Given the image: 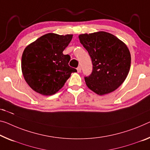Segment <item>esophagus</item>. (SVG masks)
Returning <instances> with one entry per match:
<instances>
[{"label": "esophagus", "instance_id": "1", "mask_svg": "<svg viewBox=\"0 0 150 150\" xmlns=\"http://www.w3.org/2000/svg\"><path fill=\"white\" fill-rule=\"evenodd\" d=\"M77 71H78V72H81V67H80V66H78V67L77 68Z\"/></svg>", "mask_w": 150, "mask_h": 150}]
</instances>
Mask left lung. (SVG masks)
<instances>
[{"mask_svg": "<svg viewBox=\"0 0 150 150\" xmlns=\"http://www.w3.org/2000/svg\"><path fill=\"white\" fill-rule=\"evenodd\" d=\"M93 64L91 75L85 76L87 86L99 95L114 91L125 81L131 66L128 47L117 37L105 31L80 35Z\"/></svg>", "mask_w": 150, "mask_h": 150, "instance_id": "8db88e82", "label": "left lung"}]
</instances>
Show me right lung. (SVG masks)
Here are the masks:
<instances>
[{
  "mask_svg": "<svg viewBox=\"0 0 150 150\" xmlns=\"http://www.w3.org/2000/svg\"><path fill=\"white\" fill-rule=\"evenodd\" d=\"M72 36L47 33L25 47L21 70L25 81L33 91L52 95L64 86L71 74L77 72L68 65L70 56L63 54Z\"/></svg>",
  "mask_w": 150,
  "mask_h": 150,
  "instance_id": "1",
  "label": "right lung"
}]
</instances>
